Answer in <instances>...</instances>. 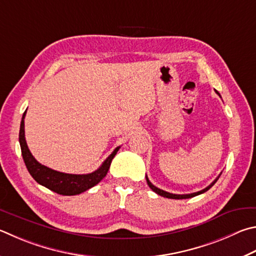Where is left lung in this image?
I'll return each instance as SVG.
<instances>
[{"instance_id": "obj_1", "label": "left lung", "mask_w": 256, "mask_h": 256, "mask_svg": "<svg viewBox=\"0 0 256 256\" xmlns=\"http://www.w3.org/2000/svg\"><path fill=\"white\" fill-rule=\"evenodd\" d=\"M216 92L218 95H220V92H218L217 90H216ZM146 182H148V187H150L153 192H154L156 194H160V196H162V197H166V198H170V199H187V198H192V197H194V196H198V194H204V192H206L208 189H210L214 184H215V182L216 181L218 180V178H220V176H218V178H216L215 180H214V182H212L208 186L207 188H205V189H202V190H200V192H192V194H170V192H164V190H162V189H159L158 187H156V186H153L151 182H150V180H148V176H146Z\"/></svg>"}]
</instances>
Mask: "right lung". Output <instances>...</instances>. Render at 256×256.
I'll return each instance as SVG.
<instances>
[{
  "mask_svg": "<svg viewBox=\"0 0 256 256\" xmlns=\"http://www.w3.org/2000/svg\"><path fill=\"white\" fill-rule=\"evenodd\" d=\"M26 113V110L23 113L22 116L20 133H18V142H20L22 156L26 166V169L36 182L46 188L52 190L54 192L62 194V196H74V194H80L90 189L92 187H94L108 174L110 162H112L113 158L120 150V146L115 148L112 154H110V156L102 164L98 169L88 174H72L59 172V171L52 170L48 168V166L39 164L34 159V156L31 154L29 148L26 146L24 136Z\"/></svg>",
  "mask_w": 256,
  "mask_h": 256,
  "instance_id": "add662e5",
  "label": "right lung"
}]
</instances>
